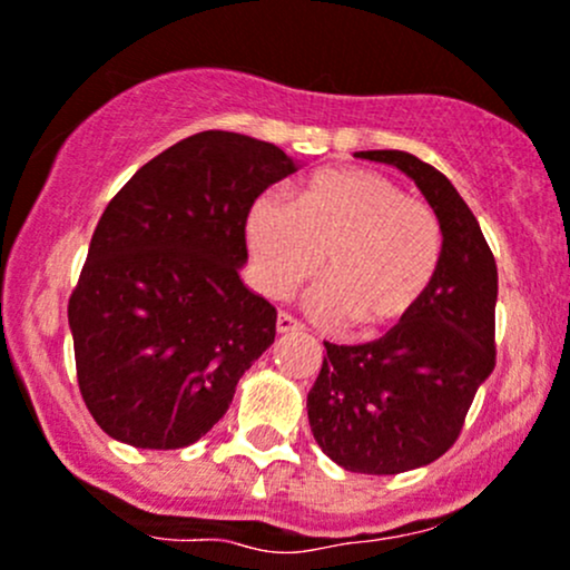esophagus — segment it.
Here are the masks:
<instances>
[{
  "label": "esophagus",
  "mask_w": 570,
  "mask_h": 570,
  "mask_svg": "<svg viewBox=\"0 0 570 570\" xmlns=\"http://www.w3.org/2000/svg\"><path fill=\"white\" fill-rule=\"evenodd\" d=\"M305 325L301 320H295L292 314H286V311H281L278 314V333H303Z\"/></svg>",
  "instance_id": "1"
}]
</instances>
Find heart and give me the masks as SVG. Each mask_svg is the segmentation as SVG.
I'll return each mask as SVG.
<instances>
[{
	"instance_id": "b5f03b06",
	"label": "heart",
	"mask_w": 570,
	"mask_h": 570,
	"mask_svg": "<svg viewBox=\"0 0 570 570\" xmlns=\"http://www.w3.org/2000/svg\"><path fill=\"white\" fill-rule=\"evenodd\" d=\"M250 256L273 295L314 278L316 308L350 331L376 333L426 297L442 265L440 215L368 169H327L295 202L262 196L245 220Z\"/></svg>"
}]
</instances>
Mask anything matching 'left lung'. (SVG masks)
I'll list each match as a JSON object with an SVG mask.
<instances>
[{"label":"left lung","mask_w":570,"mask_h":570,"mask_svg":"<svg viewBox=\"0 0 570 570\" xmlns=\"http://www.w3.org/2000/svg\"><path fill=\"white\" fill-rule=\"evenodd\" d=\"M415 179L440 215L445 248L421 303L368 344H331L308 393L314 440L335 464L399 475L451 451L472 399L494 371L497 262L451 179L401 149H368Z\"/></svg>","instance_id":"obj_1"}]
</instances>
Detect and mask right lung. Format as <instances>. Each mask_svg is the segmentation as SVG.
I'll return each mask as SVG.
<instances>
[{
  "label": "right lung",
  "instance_id": "right-lung-1",
  "mask_svg": "<svg viewBox=\"0 0 570 570\" xmlns=\"http://www.w3.org/2000/svg\"><path fill=\"white\" fill-rule=\"evenodd\" d=\"M292 171L275 144L205 130L144 164L104 209L68 322L81 399L114 440L171 451L226 415L278 316L239 281L245 220Z\"/></svg>",
  "mask_w": 570,
  "mask_h": 570
}]
</instances>
